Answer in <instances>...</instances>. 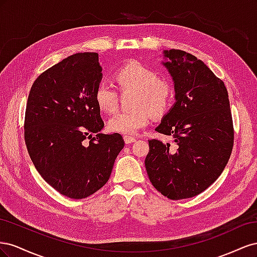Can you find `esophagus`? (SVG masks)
I'll use <instances>...</instances> for the list:
<instances>
[{
	"label": "esophagus",
	"mask_w": 257,
	"mask_h": 257,
	"mask_svg": "<svg viewBox=\"0 0 257 257\" xmlns=\"http://www.w3.org/2000/svg\"><path fill=\"white\" fill-rule=\"evenodd\" d=\"M124 142H125L126 145H130L132 143H135L136 138L133 136H124Z\"/></svg>",
	"instance_id": "obj_1"
}]
</instances>
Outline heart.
<instances>
[{"instance_id":"heart-1","label":"heart","mask_w":257,"mask_h":257,"mask_svg":"<svg viewBox=\"0 0 257 257\" xmlns=\"http://www.w3.org/2000/svg\"><path fill=\"white\" fill-rule=\"evenodd\" d=\"M115 82L121 90L134 91L132 100L134 109L115 113L108 121V128L113 133L133 135L150 121L151 113L161 116L167 112L174 100L175 90L166 79L159 78L154 69L141 63H130L120 67L114 74ZM97 107L104 112H113L118 95L113 85L99 82L94 91Z\"/></svg>"}]
</instances>
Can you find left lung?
I'll list each match as a JSON object with an SVG mask.
<instances>
[{"label":"left lung","mask_w":257,"mask_h":257,"mask_svg":"<svg viewBox=\"0 0 257 257\" xmlns=\"http://www.w3.org/2000/svg\"><path fill=\"white\" fill-rule=\"evenodd\" d=\"M162 62L174 81L176 103L155 131L174 145L149 141L145 160L152 185L169 199L198 195L226 166L234 128L224 82L203 61L182 50H164Z\"/></svg>","instance_id":"8db88e82"}]
</instances>
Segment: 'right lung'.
Listing matches in <instances>:
<instances>
[{
    "label": "right lung",
    "instance_id": "obj_1",
    "mask_svg": "<svg viewBox=\"0 0 257 257\" xmlns=\"http://www.w3.org/2000/svg\"><path fill=\"white\" fill-rule=\"evenodd\" d=\"M102 78L97 53H75L38 76L28 97L30 158L44 180L69 198H85L103 188L124 147L120 134L98 133L104 122L94 91Z\"/></svg>",
    "mask_w": 257,
    "mask_h": 257
}]
</instances>
